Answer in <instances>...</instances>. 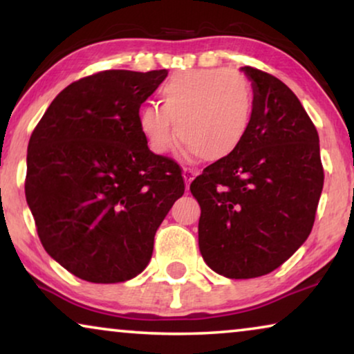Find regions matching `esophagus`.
<instances>
[{"label": "esophagus", "mask_w": 354, "mask_h": 354, "mask_svg": "<svg viewBox=\"0 0 354 354\" xmlns=\"http://www.w3.org/2000/svg\"><path fill=\"white\" fill-rule=\"evenodd\" d=\"M195 176H196L195 169H192V167H183V178H185L187 188H188V185H190V183H192L193 178H195Z\"/></svg>", "instance_id": "esophagus-1"}]
</instances>
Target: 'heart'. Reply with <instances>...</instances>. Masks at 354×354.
<instances>
[{"instance_id": "1", "label": "heart", "mask_w": 354, "mask_h": 354, "mask_svg": "<svg viewBox=\"0 0 354 354\" xmlns=\"http://www.w3.org/2000/svg\"><path fill=\"white\" fill-rule=\"evenodd\" d=\"M161 103L138 111V125L156 154L177 138L203 161H219L240 148L254 115V91L245 75L230 69H200L169 79Z\"/></svg>"}]
</instances>
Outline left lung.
Instances as JSON below:
<instances>
[{"label":"left lung","instance_id":"8db88e82","mask_svg":"<svg viewBox=\"0 0 354 354\" xmlns=\"http://www.w3.org/2000/svg\"><path fill=\"white\" fill-rule=\"evenodd\" d=\"M243 71L254 91L250 132L190 185L203 259L229 279L282 266L311 234L324 185L317 130L297 95L268 72Z\"/></svg>","mask_w":354,"mask_h":354}]
</instances>
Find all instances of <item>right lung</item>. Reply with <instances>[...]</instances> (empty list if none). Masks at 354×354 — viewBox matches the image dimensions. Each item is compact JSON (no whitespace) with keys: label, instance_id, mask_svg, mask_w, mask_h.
I'll return each mask as SVG.
<instances>
[{"label":"right lung","instance_id":"obj_1","mask_svg":"<svg viewBox=\"0 0 354 354\" xmlns=\"http://www.w3.org/2000/svg\"><path fill=\"white\" fill-rule=\"evenodd\" d=\"M167 71H101L53 100L27 148L26 198L53 259L93 283L133 279L185 192L182 169L148 148L142 103Z\"/></svg>","mask_w":354,"mask_h":354}]
</instances>
